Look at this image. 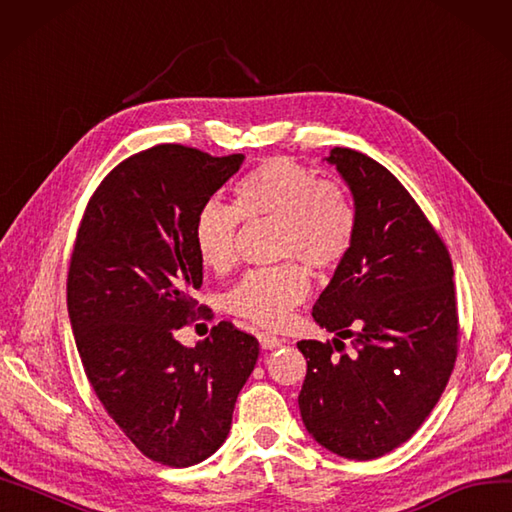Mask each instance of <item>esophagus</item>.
<instances>
[{
  "label": "esophagus",
  "instance_id": "esophagus-1",
  "mask_svg": "<svg viewBox=\"0 0 512 512\" xmlns=\"http://www.w3.org/2000/svg\"><path fill=\"white\" fill-rule=\"evenodd\" d=\"M258 342H260V347L265 349V351H271V349H278V347H282V338L280 336H275V334H269V331H260L258 334Z\"/></svg>",
  "mask_w": 512,
  "mask_h": 512
}]
</instances>
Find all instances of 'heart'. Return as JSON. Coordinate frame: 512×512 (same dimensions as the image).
Masks as SVG:
<instances>
[{
  "label": "heart",
  "instance_id": "b5f03b06",
  "mask_svg": "<svg viewBox=\"0 0 512 512\" xmlns=\"http://www.w3.org/2000/svg\"><path fill=\"white\" fill-rule=\"evenodd\" d=\"M232 206L206 200L193 222V243L206 269L228 273L237 265L241 219H273V254L288 258L256 269L228 290L224 308L262 327L282 325L310 293L308 265L316 273L338 269L353 250L357 211L340 183L316 178L288 157H271L232 187ZM300 262L297 263L296 260Z\"/></svg>",
  "mask_w": 512,
  "mask_h": 512
}]
</instances>
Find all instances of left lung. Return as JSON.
Segmentation results:
<instances>
[{
  "label": "left lung",
  "instance_id": "left-lung-1",
  "mask_svg": "<svg viewBox=\"0 0 512 512\" xmlns=\"http://www.w3.org/2000/svg\"><path fill=\"white\" fill-rule=\"evenodd\" d=\"M327 161L353 193L357 237L312 316L353 342H297L308 359L299 409L321 446L370 461L405 444L446 390L459 353L454 269L388 168L351 148H331Z\"/></svg>",
  "mask_w": 512,
  "mask_h": 512
}]
</instances>
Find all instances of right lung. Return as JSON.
<instances>
[{
    "label": "right lung",
    "instance_id": "add662e5",
    "mask_svg": "<svg viewBox=\"0 0 512 512\" xmlns=\"http://www.w3.org/2000/svg\"><path fill=\"white\" fill-rule=\"evenodd\" d=\"M243 159L157 144L120 161L88 200L68 265V316L92 390L135 448L168 467L224 444L260 353L230 321L193 349L174 338L204 310L191 297L202 286L196 213Z\"/></svg>",
    "mask_w": 512,
    "mask_h": 512
}]
</instances>
